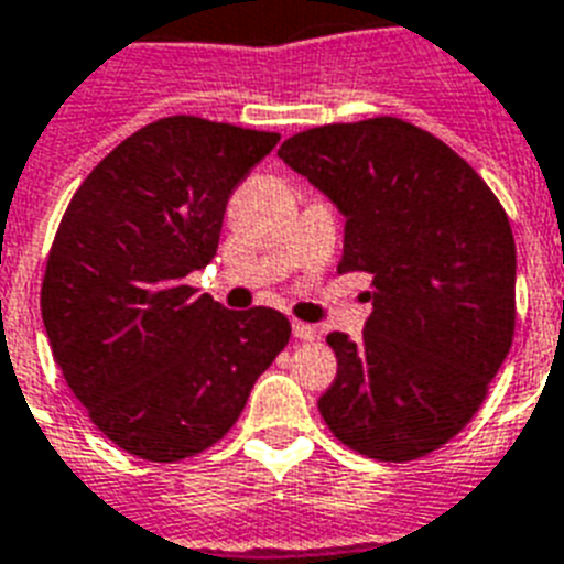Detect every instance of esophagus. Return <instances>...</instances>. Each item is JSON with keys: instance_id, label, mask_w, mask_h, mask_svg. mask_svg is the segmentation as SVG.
Segmentation results:
<instances>
[{"instance_id": "1", "label": "esophagus", "mask_w": 564, "mask_h": 564, "mask_svg": "<svg viewBox=\"0 0 564 564\" xmlns=\"http://www.w3.org/2000/svg\"><path fill=\"white\" fill-rule=\"evenodd\" d=\"M292 336L301 338V341H313L318 336V329L313 324H304V322H292Z\"/></svg>"}]
</instances>
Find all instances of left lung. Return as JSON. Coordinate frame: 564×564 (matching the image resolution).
Returning <instances> with one entry per match:
<instances>
[{"label":"left lung","mask_w":564,"mask_h":564,"mask_svg":"<svg viewBox=\"0 0 564 564\" xmlns=\"http://www.w3.org/2000/svg\"><path fill=\"white\" fill-rule=\"evenodd\" d=\"M345 217L338 272L373 278L359 341L318 400L338 441L377 460H414L480 409L516 333V240L487 182L402 118L327 123L278 150Z\"/></svg>","instance_id":"8db88e82"}]
</instances>
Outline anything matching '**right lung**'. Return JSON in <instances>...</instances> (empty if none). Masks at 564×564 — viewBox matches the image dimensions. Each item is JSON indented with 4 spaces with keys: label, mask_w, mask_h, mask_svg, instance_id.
Here are the masks:
<instances>
[{
    "label": "right lung",
    "mask_w": 564,
    "mask_h": 564,
    "mask_svg": "<svg viewBox=\"0 0 564 564\" xmlns=\"http://www.w3.org/2000/svg\"><path fill=\"white\" fill-rule=\"evenodd\" d=\"M278 141L162 118L121 141L59 219L45 333L91 423L130 455L173 464L214 446L290 341L278 310H226L185 281L217 254L228 196Z\"/></svg>",
    "instance_id": "right-lung-1"
}]
</instances>
